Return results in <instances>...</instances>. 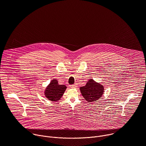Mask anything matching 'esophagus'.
<instances>
[{
    "label": "esophagus",
    "instance_id": "1",
    "mask_svg": "<svg viewBox=\"0 0 146 146\" xmlns=\"http://www.w3.org/2000/svg\"><path fill=\"white\" fill-rule=\"evenodd\" d=\"M70 86V87L71 88H76L77 87V84H73V85H71V86Z\"/></svg>",
    "mask_w": 146,
    "mask_h": 146
}]
</instances>
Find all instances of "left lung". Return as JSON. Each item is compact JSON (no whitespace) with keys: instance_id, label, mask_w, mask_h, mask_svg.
Segmentation results:
<instances>
[{"instance_id":"1","label":"left lung","mask_w":146,"mask_h":146,"mask_svg":"<svg viewBox=\"0 0 146 146\" xmlns=\"http://www.w3.org/2000/svg\"><path fill=\"white\" fill-rule=\"evenodd\" d=\"M80 90L82 96L88 103L97 100L104 92L103 86L92 79L89 80L86 85L81 87Z\"/></svg>"}]
</instances>
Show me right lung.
<instances>
[{
  "mask_svg": "<svg viewBox=\"0 0 146 146\" xmlns=\"http://www.w3.org/2000/svg\"><path fill=\"white\" fill-rule=\"evenodd\" d=\"M66 87L65 85H59L56 80H52L45 90L46 97L50 100L55 102L59 100L64 94Z\"/></svg>",
  "mask_w": 146,
  "mask_h": 146,
  "instance_id": "obj_1",
  "label": "right lung"
}]
</instances>
